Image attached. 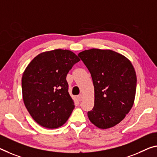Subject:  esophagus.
Segmentation results:
<instances>
[{"instance_id": "esophagus-1", "label": "esophagus", "mask_w": 157, "mask_h": 157, "mask_svg": "<svg viewBox=\"0 0 157 157\" xmlns=\"http://www.w3.org/2000/svg\"><path fill=\"white\" fill-rule=\"evenodd\" d=\"M77 99H78V101H81L82 100H83V95H78V96H77Z\"/></svg>"}]
</instances>
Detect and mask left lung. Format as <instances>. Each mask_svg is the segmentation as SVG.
I'll list each match as a JSON object with an SVG mask.
<instances>
[{"instance_id": "obj_1", "label": "left lung", "mask_w": 157, "mask_h": 157, "mask_svg": "<svg viewBox=\"0 0 157 157\" xmlns=\"http://www.w3.org/2000/svg\"><path fill=\"white\" fill-rule=\"evenodd\" d=\"M78 56L90 71L95 90L89 120L99 128L116 126L133 105L137 85L133 66L126 57L111 50L93 48Z\"/></svg>"}]
</instances>
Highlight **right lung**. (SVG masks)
Masks as SVG:
<instances>
[{"label": "right lung", "instance_id": "obj_1", "mask_svg": "<svg viewBox=\"0 0 157 157\" xmlns=\"http://www.w3.org/2000/svg\"><path fill=\"white\" fill-rule=\"evenodd\" d=\"M80 59L68 50L57 49L35 57L24 71V103L33 120L46 128L64 124L74 102L68 92L67 75Z\"/></svg>", "mask_w": 157, "mask_h": 157}]
</instances>
